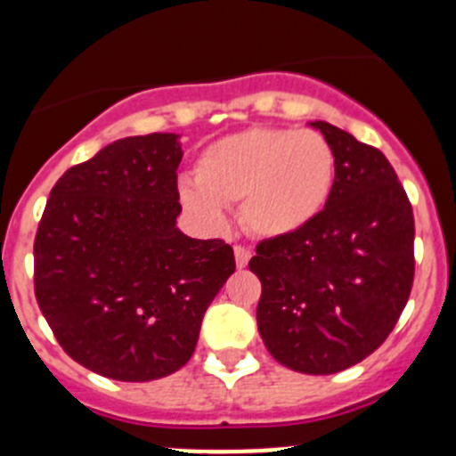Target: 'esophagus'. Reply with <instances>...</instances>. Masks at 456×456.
Here are the masks:
<instances>
[{
    "mask_svg": "<svg viewBox=\"0 0 456 456\" xmlns=\"http://www.w3.org/2000/svg\"><path fill=\"white\" fill-rule=\"evenodd\" d=\"M252 259V250L246 246H234V261H237V267H246L248 261Z\"/></svg>",
    "mask_w": 456,
    "mask_h": 456,
    "instance_id": "34e87169",
    "label": "esophagus"
}]
</instances>
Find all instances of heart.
<instances>
[{
    "instance_id": "1",
    "label": "heart",
    "mask_w": 456,
    "mask_h": 456,
    "mask_svg": "<svg viewBox=\"0 0 456 456\" xmlns=\"http://www.w3.org/2000/svg\"><path fill=\"white\" fill-rule=\"evenodd\" d=\"M336 180V156L318 131L250 126L201 151L195 182L180 184V201L208 230L226 228V208L259 237H288L325 210Z\"/></svg>"
}]
</instances>
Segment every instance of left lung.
<instances>
[{
	"label": "left lung",
	"instance_id": "obj_1",
	"mask_svg": "<svg viewBox=\"0 0 456 456\" xmlns=\"http://www.w3.org/2000/svg\"><path fill=\"white\" fill-rule=\"evenodd\" d=\"M336 180L325 210L256 243V325L272 358L309 375L362 362L400 321L415 279V219L387 156L325 120Z\"/></svg>",
	"mask_w": 456,
	"mask_h": 456
}]
</instances>
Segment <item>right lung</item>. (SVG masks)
<instances>
[{"label": "right lung", "instance_id": "right-lung-1", "mask_svg": "<svg viewBox=\"0 0 456 456\" xmlns=\"http://www.w3.org/2000/svg\"><path fill=\"white\" fill-rule=\"evenodd\" d=\"M175 134L116 140L68 168L35 237V297L65 354L120 382L184 367L201 318L234 272L224 239H191Z\"/></svg>", "mask_w": 456, "mask_h": 456}]
</instances>
